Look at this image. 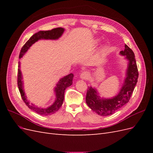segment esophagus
I'll return each instance as SVG.
<instances>
[{
	"mask_svg": "<svg viewBox=\"0 0 153 153\" xmlns=\"http://www.w3.org/2000/svg\"><path fill=\"white\" fill-rule=\"evenodd\" d=\"M89 73L87 72V71L82 72L81 73V75H80V78H82V79L87 80V79H88V78H89Z\"/></svg>",
	"mask_w": 153,
	"mask_h": 153,
	"instance_id": "34e87169",
	"label": "esophagus"
}]
</instances>
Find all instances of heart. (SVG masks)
<instances>
[{
    "label": "heart",
    "instance_id": "b5f03b06",
    "mask_svg": "<svg viewBox=\"0 0 153 153\" xmlns=\"http://www.w3.org/2000/svg\"><path fill=\"white\" fill-rule=\"evenodd\" d=\"M106 50H107V48H106V47H105V48H103V50H103V52H106Z\"/></svg>",
    "mask_w": 153,
    "mask_h": 153
}]
</instances>
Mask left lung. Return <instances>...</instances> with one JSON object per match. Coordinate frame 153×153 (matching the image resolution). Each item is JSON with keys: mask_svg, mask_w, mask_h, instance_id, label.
<instances>
[{"mask_svg": "<svg viewBox=\"0 0 153 153\" xmlns=\"http://www.w3.org/2000/svg\"><path fill=\"white\" fill-rule=\"evenodd\" d=\"M124 50L120 54L124 55L128 61L126 78L119 94L112 98H102L98 95L95 88L88 87L85 101L89 107L101 116L113 114L122 106L126 105L130 99L137 84L138 72L136 60L132 50L126 45Z\"/></svg>", "mask_w": 153, "mask_h": 153, "instance_id": "1", "label": "left lung"}]
</instances>
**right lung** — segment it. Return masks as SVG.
I'll use <instances>...</instances> for the list:
<instances>
[{
  "instance_id": "add662e5",
  "label": "right lung",
  "mask_w": 153,
  "mask_h": 153,
  "mask_svg": "<svg viewBox=\"0 0 153 153\" xmlns=\"http://www.w3.org/2000/svg\"><path fill=\"white\" fill-rule=\"evenodd\" d=\"M64 31V29L61 28V27H58V28L53 29L50 30H41L38 32L33 36H32L30 37V38L27 41L24 46H23L20 53L19 59H21L24 56V55L27 52V51L28 50L31 46L34 43H35L36 41H38L40 39H58L62 35ZM20 67V62L19 61L18 62L17 84L18 89H19V91L20 92L21 97L23 101H24L25 105L28 106L30 109L33 110L34 112L42 115H50L58 111L63 103V101L64 98V92H65L66 89L67 87L73 84V78L74 77L73 74H69V75L64 76L59 80L54 89V92L55 94V96H56V98H55L54 103L52 105L48 106L47 108H41L34 104L30 103L29 102V101L27 100L24 89V82H23L22 80L23 78Z\"/></svg>"
}]
</instances>
